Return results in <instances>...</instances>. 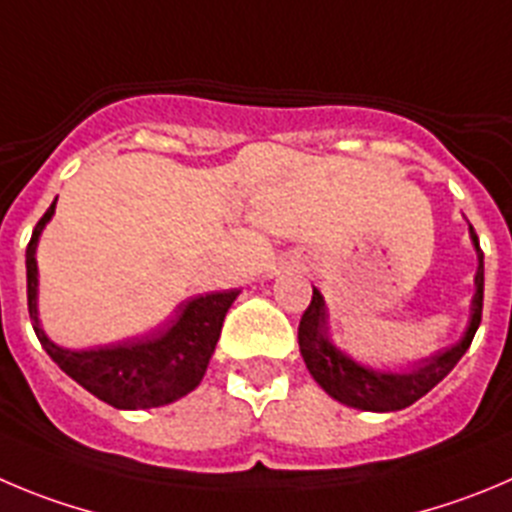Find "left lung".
Here are the masks:
<instances>
[{"mask_svg":"<svg viewBox=\"0 0 512 512\" xmlns=\"http://www.w3.org/2000/svg\"><path fill=\"white\" fill-rule=\"evenodd\" d=\"M470 234L477 247V255H480V267H477L475 275L477 290L475 298H472L470 328H467L465 338L455 348L427 358V364L422 369L412 371V374H376V371L353 364L351 358L336 351L326 338V303H323L321 293L313 288L310 305L305 308L303 318H300L298 343L310 376L318 381V386L326 394H331L333 399L346 404V407L364 409V412H396V409L412 407L414 401L422 399L427 391H432L444 376L455 369L457 361L470 348L477 326L482 321V288H485V265H482V257L485 255H482L480 242H477V234L472 227Z\"/></svg>","mask_w":512,"mask_h":512,"instance_id":"left-lung-1","label":"left lung"}]
</instances>
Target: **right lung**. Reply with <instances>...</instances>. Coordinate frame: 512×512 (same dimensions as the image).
Segmentation results:
<instances>
[{
  "label": "right lung",
  "instance_id": "add662e5",
  "mask_svg": "<svg viewBox=\"0 0 512 512\" xmlns=\"http://www.w3.org/2000/svg\"><path fill=\"white\" fill-rule=\"evenodd\" d=\"M52 212L55 202L32 229V240L27 245V308H30L32 328L47 356L83 389L116 409L164 407L197 389L222 333L224 315L240 290L186 300L164 331L143 341L105 346L98 351H65L47 341L37 321L35 247Z\"/></svg>",
  "mask_w": 512,
  "mask_h": 512
}]
</instances>
